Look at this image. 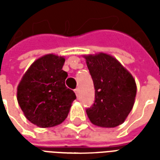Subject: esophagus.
<instances>
[{
	"label": "esophagus",
	"instance_id": "obj_1",
	"mask_svg": "<svg viewBox=\"0 0 160 160\" xmlns=\"http://www.w3.org/2000/svg\"><path fill=\"white\" fill-rule=\"evenodd\" d=\"M79 92H80V89H79V88H75V89H74V92L76 94V96L79 95Z\"/></svg>",
	"mask_w": 160,
	"mask_h": 160
}]
</instances>
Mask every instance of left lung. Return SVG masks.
<instances>
[{
    "label": "left lung",
    "instance_id": "left-lung-1",
    "mask_svg": "<svg viewBox=\"0 0 160 160\" xmlns=\"http://www.w3.org/2000/svg\"><path fill=\"white\" fill-rule=\"evenodd\" d=\"M95 88V101L87 109L98 127L114 128L123 122L136 96L134 77L113 56L105 53L84 56Z\"/></svg>",
    "mask_w": 160,
    "mask_h": 160
}]
</instances>
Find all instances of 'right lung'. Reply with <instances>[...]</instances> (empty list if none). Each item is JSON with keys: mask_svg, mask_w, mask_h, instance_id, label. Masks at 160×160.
Wrapping results in <instances>:
<instances>
[{"mask_svg": "<svg viewBox=\"0 0 160 160\" xmlns=\"http://www.w3.org/2000/svg\"><path fill=\"white\" fill-rule=\"evenodd\" d=\"M63 56L49 54L31 65L17 88V100L32 123L40 128L61 124L68 115L75 93L65 86Z\"/></svg>", "mask_w": 160, "mask_h": 160, "instance_id": "obj_1", "label": "right lung"}]
</instances>
